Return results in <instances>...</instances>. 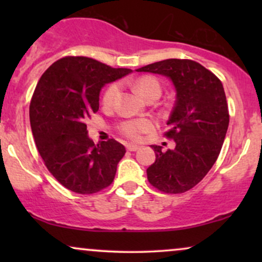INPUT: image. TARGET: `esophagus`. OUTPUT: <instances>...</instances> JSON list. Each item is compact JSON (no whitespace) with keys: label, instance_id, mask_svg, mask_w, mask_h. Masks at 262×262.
I'll return each mask as SVG.
<instances>
[{"label":"esophagus","instance_id":"1","mask_svg":"<svg viewBox=\"0 0 262 262\" xmlns=\"http://www.w3.org/2000/svg\"><path fill=\"white\" fill-rule=\"evenodd\" d=\"M127 149L129 151H137V150H139V146L134 145V144H127Z\"/></svg>","mask_w":262,"mask_h":262}]
</instances>
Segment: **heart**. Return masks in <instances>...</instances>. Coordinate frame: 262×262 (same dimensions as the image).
<instances>
[{
    "mask_svg": "<svg viewBox=\"0 0 262 262\" xmlns=\"http://www.w3.org/2000/svg\"><path fill=\"white\" fill-rule=\"evenodd\" d=\"M135 90L143 98H145L146 96H149L152 92H161L160 83L158 82L152 77H141L135 82ZM117 92H118V85L117 83H112L108 89L106 90L103 95V103L110 106L113 103L114 98H116ZM154 128V123H152L148 118H138V119H128V121L123 122L119 125V129L125 137L130 138V139H138L140 138V135L146 132L151 130Z\"/></svg>",
    "mask_w": 262,
    "mask_h": 262,
    "instance_id": "1",
    "label": "heart"
}]
</instances>
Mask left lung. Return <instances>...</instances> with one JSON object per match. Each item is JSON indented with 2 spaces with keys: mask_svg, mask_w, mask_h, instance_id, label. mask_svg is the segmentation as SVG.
<instances>
[{
  "mask_svg": "<svg viewBox=\"0 0 262 262\" xmlns=\"http://www.w3.org/2000/svg\"><path fill=\"white\" fill-rule=\"evenodd\" d=\"M167 77L176 92L166 137L175 149L152 145L155 162L146 170L149 182L165 193H182L202 181L217 161L229 112L221 80L193 60L167 59L137 69Z\"/></svg>",
  "mask_w": 262,
  "mask_h": 262,
  "instance_id": "1",
  "label": "left lung"
}]
</instances>
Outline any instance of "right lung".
<instances>
[{
  "mask_svg": "<svg viewBox=\"0 0 262 262\" xmlns=\"http://www.w3.org/2000/svg\"><path fill=\"white\" fill-rule=\"evenodd\" d=\"M130 73L68 56L41 75L29 107L32 133L45 166L70 191L91 194L113 182L124 145L114 139L95 144L86 121L98 111L102 87Z\"/></svg>",
  "mask_w": 262,
  "mask_h": 262,
  "instance_id": "1",
  "label": "right lung"
}]
</instances>
